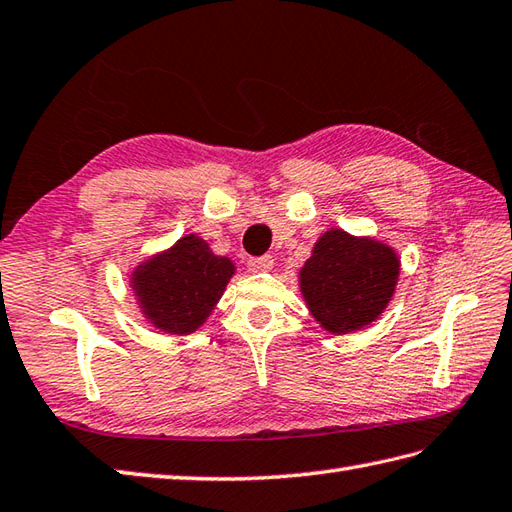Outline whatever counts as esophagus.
<instances>
[{
  "label": "esophagus",
  "mask_w": 512,
  "mask_h": 512,
  "mask_svg": "<svg viewBox=\"0 0 512 512\" xmlns=\"http://www.w3.org/2000/svg\"><path fill=\"white\" fill-rule=\"evenodd\" d=\"M247 269L254 271V274H260V271H271L274 269V256H258V258H249L247 260Z\"/></svg>",
  "instance_id": "34e87169"
}]
</instances>
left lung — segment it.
Segmentation results:
<instances>
[{"label":"left lung","instance_id":"obj_1","mask_svg":"<svg viewBox=\"0 0 512 512\" xmlns=\"http://www.w3.org/2000/svg\"><path fill=\"white\" fill-rule=\"evenodd\" d=\"M399 271L401 260L390 245L331 227L300 269V291L324 331L346 335L379 320Z\"/></svg>","mask_w":512,"mask_h":512}]
</instances>
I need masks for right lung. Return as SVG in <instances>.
Masks as SVG:
<instances>
[{
  "label": "right lung",
  "mask_w": 512,
  "mask_h": 512,
  "mask_svg": "<svg viewBox=\"0 0 512 512\" xmlns=\"http://www.w3.org/2000/svg\"><path fill=\"white\" fill-rule=\"evenodd\" d=\"M236 274L197 234H186L131 271V289L146 322L168 335H190L208 320Z\"/></svg>",
  "instance_id": "1"
}]
</instances>
